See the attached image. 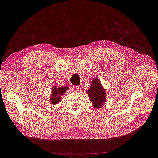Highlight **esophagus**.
Returning a JSON list of instances; mask_svg holds the SVG:
<instances>
[{"label": "esophagus", "instance_id": "34e87169", "mask_svg": "<svg viewBox=\"0 0 158 158\" xmlns=\"http://www.w3.org/2000/svg\"><path fill=\"white\" fill-rule=\"evenodd\" d=\"M80 89H81V88H80L79 86H72V90L74 91H76V92H78V91H79Z\"/></svg>", "mask_w": 158, "mask_h": 158}]
</instances>
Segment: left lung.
<instances>
[{
	"label": "left lung",
	"mask_w": 158,
	"mask_h": 158,
	"mask_svg": "<svg viewBox=\"0 0 158 158\" xmlns=\"http://www.w3.org/2000/svg\"><path fill=\"white\" fill-rule=\"evenodd\" d=\"M86 93L94 109H98L103 106L106 102V89L97 77L91 81V87L86 91Z\"/></svg>",
	"instance_id": "obj_1"
}]
</instances>
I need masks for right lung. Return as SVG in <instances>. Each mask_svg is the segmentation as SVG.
I'll return each mask as SVG.
<instances>
[{"label": "right lung", "mask_w": 158, "mask_h": 158, "mask_svg": "<svg viewBox=\"0 0 158 158\" xmlns=\"http://www.w3.org/2000/svg\"><path fill=\"white\" fill-rule=\"evenodd\" d=\"M67 89V86L58 87L55 85H53L52 89V92L50 94L51 104L55 105L57 104L58 103H60Z\"/></svg>", "instance_id": "add662e5"}]
</instances>
